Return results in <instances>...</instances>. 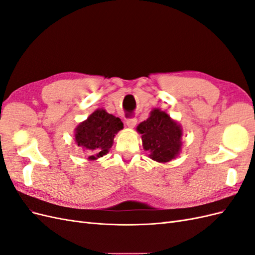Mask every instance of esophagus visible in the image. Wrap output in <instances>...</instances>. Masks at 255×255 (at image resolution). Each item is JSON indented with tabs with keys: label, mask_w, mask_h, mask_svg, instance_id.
Listing matches in <instances>:
<instances>
[{
	"label": "esophagus",
	"mask_w": 255,
	"mask_h": 255,
	"mask_svg": "<svg viewBox=\"0 0 255 255\" xmlns=\"http://www.w3.org/2000/svg\"><path fill=\"white\" fill-rule=\"evenodd\" d=\"M136 123H137V119H136V118H129V119L127 120V126H128L129 128H135Z\"/></svg>",
	"instance_id": "34e87169"
}]
</instances>
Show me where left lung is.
I'll return each instance as SVG.
<instances>
[{
    "label": "left lung",
    "instance_id": "1",
    "mask_svg": "<svg viewBox=\"0 0 255 255\" xmlns=\"http://www.w3.org/2000/svg\"><path fill=\"white\" fill-rule=\"evenodd\" d=\"M141 134L142 146L149 156L158 163H168L181 151L183 130L167 113L154 109L150 117L137 127Z\"/></svg>",
    "mask_w": 255,
    "mask_h": 255
}]
</instances>
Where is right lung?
Segmentation results:
<instances>
[{"mask_svg": "<svg viewBox=\"0 0 255 255\" xmlns=\"http://www.w3.org/2000/svg\"><path fill=\"white\" fill-rule=\"evenodd\" d=\"M123 128L122 121L105 110H97L75 128V143L88 154L89 160H96L109 153L114 138Z\"/></svg>", "mask_w": 255, "mask_h": 255, "instance_id": "add662e5", "label": "right lung"}]
</instances>
